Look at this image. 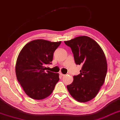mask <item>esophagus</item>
Listing matches in <instances>:
<instances>
[{
    "mask_svg": "<svg viewBox=\"0 0 120 120\" xmlns=\"http://www.w3.org/2000/svg\"><path fill=\"white\" fill-rule=\"evenodd\" d=\"M60 76H65V75L63 74H62V73H60Z\"/></svg>",
    "mask_w": 120,
    "mask_h": 120,
    "instance_id": "34e87169",
    "label": "esophagus"
}]
</instances>
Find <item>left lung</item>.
<instances>
[{"label": "left lung", "mask_w": 120, "mask_h": 120, "mask_svg": "<svg viewBox=\"0 0 120 120\" xmlns=\"http://www.w3.org/2000/svg\"><path fill=\"white\" fill-rule=\"evenodd\" d=\"M64 43L70 47L76 65H82L80 74L67 85L72 97L80 102L93 99L105 79L108 66L105 56L100 45L89 37L79 36Z\"/></svg>", "instance_id": "8db88e82"}]
</instances>
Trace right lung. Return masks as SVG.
<instances>
[{"mask_svg": "<svg viewBox=\"0 0 120 120\" xmlns=\"http://www.w3.org/2000/svg\"><path fill=\"white\" fill-rule=\"evenodd\" d=\"M61 41L36 39L27 43L21 50L16 64L18 81L27 95L42 100L51 94L59 79L58 73L47 71L53 54Z\"/></svg>", "mask_w": 120, "mask_h": 120, "instance_id": "right-lung-1", "label": "right lung"}]
</instances>
